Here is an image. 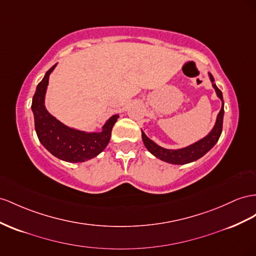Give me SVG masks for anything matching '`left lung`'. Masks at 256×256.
Masks as SVG:
<instances>
[{
  "label": "left lung",
  "mask_w": 256,
  "mask_h": 256,
  "mask_svg": "<svg viewBox=\"0 0 256 256\" xmlns=\"http://www.w3.org/2000/svg\"><path fill=\"white\" fill-rule=\"evenodd\" d=\"M209 76H210L213 88L216 89L218 96L222 100V108H220V111L218 114L216 125H214L211 132L206 136H204V139L190 145L188 148H183L180 150H167L160 146V145H157L154 141H152L150 138H148L146 134L142 131V140L145 148H146L150 153L153 154L155 157L160 158V160L169 164H188L199 160L200 157H202L206 153H208L214 145L216 144V142L218 141L220 136V134H222V128H223L224 100H223L222 92H220L216 87V85L214 84V78L210 73H209Z\"/></svg>",
  "instance_id": "1"
}]
</instances>
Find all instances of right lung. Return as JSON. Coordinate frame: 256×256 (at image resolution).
Segmentation results:
<instances>
[{"label": "right lung", "instance_id": "add662e5", "mask_svg": "<svg viewBox=\"0 0 256 256\" xmlns=\"http://www.w3.org/2000/svg\"><path fill=\"white\" fill-rule=\"evenodd\" d=\"M56 66H52L38 82L36 94L32 99V112L34 115V126L40 142L43 146L59 160L68 162H82L99 155L106 148L111 139L112 128L118 115L108 118L101 132L87 134L68 127L47 112L44 104L45 94L50 74Z\"/></svg>", "mask_w": 256, "mask_h": 256}]
</instances>
